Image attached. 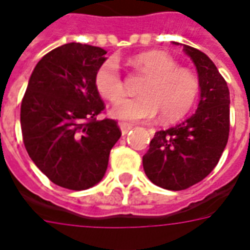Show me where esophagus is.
<instances>
[{
	"label": "esophagus",
	"instance_id": "esophagus-1",
	"mask_svg": "<svg viewBox=\"0 0 250 250\" xmlns=\"http://www.w3.org/2000/svg\"><path fill=\"white\" fill-rule=\"evenodd\" d=\"M119 127H120V130H122V134L123 135L128 134V131L132 128V125H128V123H119Z\"/></svg>",
	"mask_w": 250,
	"mask_h": 250
}]
</instances>
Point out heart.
Instances as JSON below:
<instances>
[{
    "mask_svg": "<svg viewBox=\"0 0 250 250\" xmlns=\"http://www.w3.org/2000/svg\"><path fill=\"white\" fill-rule=\"evenodd\" d=\"M131 63L148 79L138 98H125L111 107V115L125 123L148 122L162 114L164 122H175L186 115L195 104L200 82L189 68L179 67L175 59L164 53L151 51L135 57ZM94 84L108 102L125 95V81L116 58H107L98 67Z\"/></svg>",
    "mask_w": 250,
    "mask_h": 250,
    "instance_id": "1",
    "label": "heart"
}]
</instances>
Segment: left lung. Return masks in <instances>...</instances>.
<instances>
[{
	"instance_id": "obj_1",
	"label": "left lung",
	"mask_w": 250,
	"mask_h": 250,
	"mask_svg": "<svg viewBox=\"0 0 250 250\" xmlns=\"http://www.w3.org/2000/svg\"><path fill=\"white\" fill-rule=\"evenodd\" d=\"M200 82V102L182 125L155 132L143 156L153 184L183 191L201 182L217 166L229 138V88L217 67L200 50L184 45Z\"/></svg>"
}]
</instances>
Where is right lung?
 Listing matches in <instances>:
<instances>
[{"mask_svg": "<svg viewBox=\"0 0 250 250\" xmlns=\"http://www.w3.org/2000/svg\"><path fill=\"white\" fill-rule=\"evenodd\" d=\"M106 50L66 43L34 67L21 103L22 139L41 172L62 188L82 191L104 176L118 122L97 116L106 106L94 84Z\"/></svg>", "mask_w": 250, "mask_h": 250, "instance_id": "add662e5", "label": "right lung"}]
</instances>
